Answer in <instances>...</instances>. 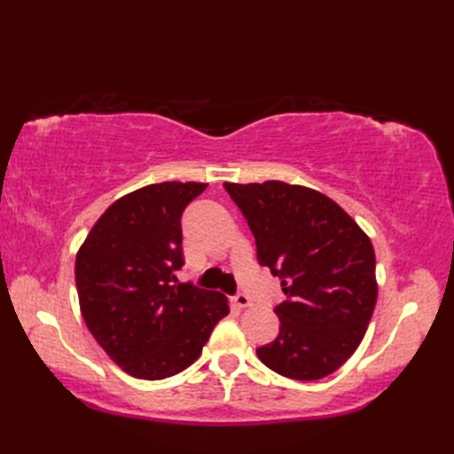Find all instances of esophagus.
Listing matches in <instances>:
<instances>
[{
  "instance_id": "34e87169",
  "label": "esophagus",
  "mask_w": 454,
  "mask_h": 454,
  "mask_svg": "<svg viewBox=\"0 0 454 454\" xmlns=\"http://www.w3.org/2000/svg\"><path fill=\"white\" fill-rule=\"evenodd\" d=\"M234 304L238 308H249V306H252V298H249L246 293H238L234 296Z\"/></svg>"
}]
</instances>
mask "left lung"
Instances as JSON below:
<instances>
[{
    "label": "left lung",
    "instance_id": "obj_1",
    "mask_svg": "<svg viewBox=\"0 0 454 454\" xmlns=\"http://www.w3.org/2000/svg\"><path fill=\"white\" fill-rule=\"evenodd\" d=\"M254 232L259 263L281 277L277 340L257 349L294 380L335 372L356 351L379 294L369 236L330 197L283 181L224 183Z\"/></svg>",
    "mask_w": 454,
    "mask_h": 454
}]
</instances>
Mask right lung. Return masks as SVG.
<instances>
[{
  "label": "right lung",
  "mask_w": 454,
  "mask_h": 454,
  "mask_svg": "<svg viewBox=\"0 0 454 454\" xmlns=\"http://www.w3.org/2000/svg\"><path fill=\"white\" fill-rule=\"evenodd\" d=\"M207 183H153L114 200L75 255L85 325L134 379L161 380L199 359L228 298L177 283L181 215Z\"/></svg>",
  "instance_id": "right-lung-1"
}]
</instances>
